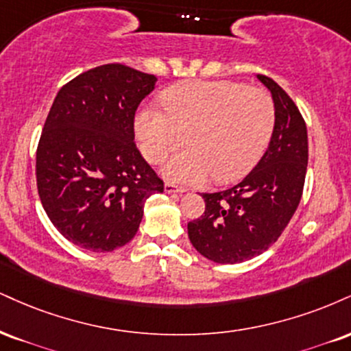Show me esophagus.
<instances>
[{"instance_id":"1","label":"esophagus","mask_w":351,"mask_h":351,"mask_svg":"<svg viewBox=\"0 0 351 351\" xmlns=\"http://www.w3.org/2000/svg\"><path fill=\"white\" fill-rule=\"evenodd\" d=\"M184 191H186V189L181 188V186H176V184H173V183L165 184V193H168V194H183Z\"/></svg>"}]
</instances>
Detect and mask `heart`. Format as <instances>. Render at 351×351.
I'll use <instances>...</instances> for the list:
<instances>
[{
	"instance_id": "heart-1",
	"label": "heart",
	"mask_w": 351,
	"mask_h": 351,
	"mask_svg": "<svg viewBox=\"0 0 351 351\" xmlns=\"http://www.w3.org/2000/svg\"><path fill=\"white\" fill-rule=\"evenodd\" d=\"M165 109L143 106L134 121L138 149L150 163H162L183 145L163 175L183 184L242 178L255 167L274 128L273 98L237 82H191L163 95Z\"/></svg>"
}]
</instances>
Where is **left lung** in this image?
Instances as JSON below:
<instances>
[{
  "label": "left lung",
  "mask_w": 351,
  "mask_h": 351,
  "mask_svg": "<svg viewBox=\"0 0 351 351\" xmlns=\"http://www.w3.org/2000/svg\"><path fill=\"white\" fill-rule=\"evenodd\" d=\"M274 103V128L267 152L239 184L202 193L204 214L188 223V237L216 263H242L276 242L296 213L306 180L307 129L288 93L274 80L256 75Z\"/></svg>",
  "instance_id": "1"
}]
</instances>
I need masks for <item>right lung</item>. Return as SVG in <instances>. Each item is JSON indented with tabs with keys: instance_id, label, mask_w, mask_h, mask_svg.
Instances as JSON below:
<instances>
[{
	"instance_id": "obj_1",
	"label": "right lung",
	"mask_w": 351,
	"mask_h": 351,
	"mask_svg": "<svg viewBox=\"0 0 351 351\" xmlns=\"http://www.w3.org/2000/svg\"><path fill=\"white\" fill-rule=\"evenodd\" d=\"M157 77L108 63L55 96L36 157L37 189L57 230L80 248L112 252L137 234L143 204L163 193L134 143V116Z\"/></svg>"
}]
</instances>
